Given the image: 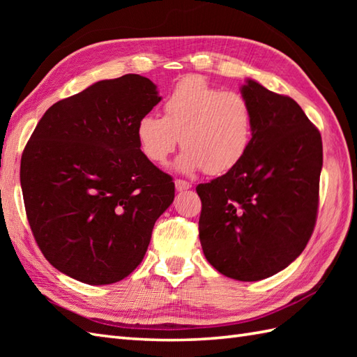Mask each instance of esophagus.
Wrapping results in <instances>:
<instances>
[{"label":"esophagus","instance_id":"34e87169","mask_svg":"<svg viewBox=\"0 0 357 357\" xmlns=\"http://www.w3.org/2000/svg\"><path fill=\"white\" fill-rule=\"evenodd\" d=\"M174 187H176L178 192H185L192 187V184L187 183V181H184V179H176L174 181Z\"/></svg>","mask_w":357,"mask_h":357}]
</instances>
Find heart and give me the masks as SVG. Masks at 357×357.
I'll return each mask as SVG.
<instances>
[{"mask_svg":"<svg viewBox=\"0 0 357 357\" xmlns=\"http://www.w3.org/2000/svg\"><path fill=\"white\" fill-rule=\"evenodd\" d=\"M149 161L164 164L181 142L176 169L225 174L242 162L253 139V113L236 92H222L201 77L181 79L162 104V116L147 113L135 127Z\"/></svg>","mask_w":357,"mask_h":357,"instance_id":"obj_1","label":"heart"}]
</instances>
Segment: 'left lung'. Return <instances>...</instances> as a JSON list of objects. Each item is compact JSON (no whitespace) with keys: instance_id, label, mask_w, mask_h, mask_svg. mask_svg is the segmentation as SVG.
<instances>
[{"instance_id":"left-lung-1","label":"left lung","mask_w":357,"mask_h":357,"mask_svg":"<svg viewBox=\"0 0 357 357\" xmlns=\"http://www.w3.org/2000/svg\"><path fill=\"white\" fill-rule=\"evenodd\" d=\"M253 113L248 153L231 172L196 187L199 239L224 276L261 280L298 257L312 238L322 170V138L290 96L247 79Z\"/></svg>"}]
</instances>
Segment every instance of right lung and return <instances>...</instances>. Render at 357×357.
<instances>
[{"label":"right lung","mask_w":357,"mask_h":357,"mask_svg":"<svg viewBox=\"0 0 357 357\" xmlns=\"http://www.w3.org/2000/svg\"><path fill=\"white\" fill-rule=\"evenodd\" d=\"M161 101L141 75L98 81L44 113L21 156L26 215L53 267L107 285L141 264L174 198L170 174L144 156L138 119Z\"/></svg>","instance_id":"obj_1"}]
</instances>
